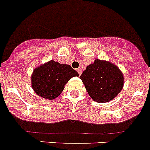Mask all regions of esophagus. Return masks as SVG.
<instances>
[{
  "instance_id": "1",
  "label": "esophagus",
  "mask_w": 150,
  "mask_h": 150,
  "mask_svg": "<svg viewBox=\"0 0 150 150\" xmlns=\"http://www.w3.org/2000/svg\"><path fill=\"white\" fill-rule=\"evenodd\" d=\"M76 71H77V72H78V74H79V76H80V75H81V74H82V71H81V69H79V68L76 69Z\"/></svg>"
}]
</instances>
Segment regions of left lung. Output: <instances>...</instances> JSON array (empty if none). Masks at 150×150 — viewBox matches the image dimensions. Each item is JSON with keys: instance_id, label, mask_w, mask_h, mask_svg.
<instances>
[{"instance_id": "left-lung-1", "label": "left lung", "mask_w": 150, "mask_h": 150, "mask_svg": "<svg viewBox=\"0 0 150 150\" xmlns=\"http://www.w3.org/2000/svg\"><path fill=\"white\" fill-rule=\"evenodd\" d=\"M79 78L89 96L98 103L112 100L124 85V76L120 68L111 62L99 59L87 66Z\"/></svg>"}]
</instances>
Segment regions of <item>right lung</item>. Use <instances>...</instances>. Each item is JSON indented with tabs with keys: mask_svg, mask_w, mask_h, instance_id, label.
<instances>
[{
	"mask_svg": "<svg viewBox=\"0 0 150 150\" xmlns=\"http://www.w3.org/2000/svg\"><path fill=\"white\" fill-rule=\"evenodd\" d=\"M79 74L69 64L51 60L34 70L31 86L36 94L43 98L53 100L64 88L66 83Z\"/></svg>",
	"mask_w": 150,
	"mask_h": 150,
	"instance_id": "add662e5",
	"label": "right lung"
}]
</instances>
